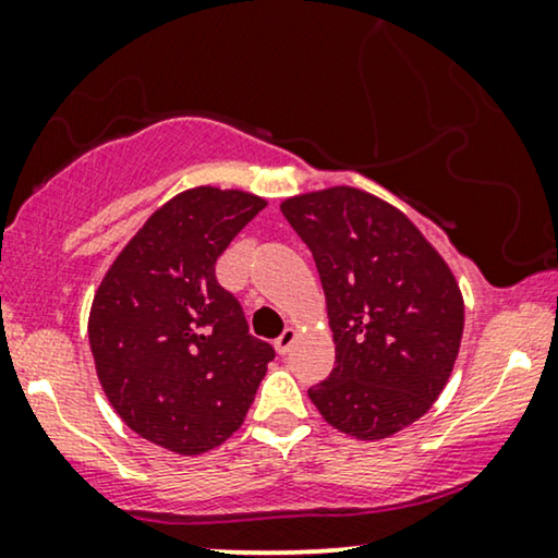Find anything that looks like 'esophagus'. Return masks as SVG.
<instances>
[{"mask_svg":"<svg viewBox=\"0 0 558 558\" xmlns=\"http://www.w3.org/2000/svg\"><path fill=\"white\" fill-rule=\"evenodd\" d=\"M294 338H296V332L292 330V327H287V330L281 332L277 340H274V348H277V353H279V355H287L289 348H292Z\"/></svg>","mask_w":558,"mask_h":558,"instance_id":"1","label":"esophagus"}]
</instances>
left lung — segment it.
<instances>
[{"label":"left lung","mask_w":558,"mask_h":558,"mask_svg":"<svg viewBox=\"0 0 558 558\" xmlns=\"http://www.w3.org/2000/svg\"><path fill=\"white\" fill-rule=\"evenodd\" d=\"M281 213L315 256L335 368L310 399L327 424L384 439L424 416L460 353V287L422 231L380 197L330 187Z\"/></svg>","instance_id":"obj_1"}]
</instances>
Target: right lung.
I'll use <instances>...</instances> for the list:
<instances>
[{
	"mask_svg": "<svg viewBox=\"0 0 558 558\" xmlns=\"http://www.w3.org/2000/svg\"><path fill=\"white\" fill-rule=\"evenodd\" d=\"M264 208L241 190H185L151 213L90 304L106 399L129 429L170 452L223 445L277 355L216 279L218 256Z\"/></svg>",
	"mask_w": 558,
	"mask_h": 558,
	"instance_id": "add662e5",
	"label": "right lung"
}]
</instances>
